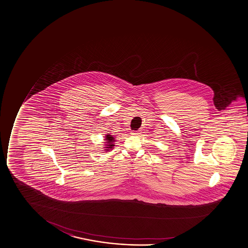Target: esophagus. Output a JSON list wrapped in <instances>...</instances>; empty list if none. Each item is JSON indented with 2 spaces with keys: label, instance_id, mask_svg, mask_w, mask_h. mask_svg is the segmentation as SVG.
<instances>
[{
  "label": "esophagus",
  "instance_id": "esophagus-1",
  "mask_svg": "<svg viewBox=\"0 0 248 248\" xmlns=\"http://www.w3.org/2000/svg\"><path fill=\"white\" fill-rule=\"evenodd\" d=\"M131 134L134 135V136H138L139 134H140V131H133V132L131 133Z\"/></svg>",
  "mask_w": 248,
  "mask_h": 248
}]
</instances>
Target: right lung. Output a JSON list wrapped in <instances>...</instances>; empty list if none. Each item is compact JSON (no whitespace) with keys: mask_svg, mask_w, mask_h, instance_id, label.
Segmentation results:
<instances>
[{"mask_svg":"<svg viewBox=\"0 0 248 248\" xmlns=\"http://www.w3.org/2000/svg\"><path fill=\"white\" fill-rule=\"evenodd\" d=\"M105 141H106V142H104L106 143V144H105V146H106V147H105V152H108V151L113 149L114 146V142H115V140H114L113 135H110L109 134H106Z\"/></svg>","mask_w":248,"mask_h":248,"instance_id":"obj_1","label":"right lung"}]
</instances>
